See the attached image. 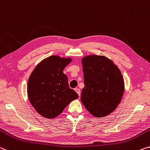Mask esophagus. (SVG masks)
Segmentation results:
<instances>
[{
    "label": "esophagus",
    "instance_id": "34e87169",
    "mask_svg": "<svg viewBox=\"0 0 150 150\" xmlns=\"http://www.w3.org/2000/svg\"><path fill=\"white\" fill-rule=\"evenodd\" d=\"M75 91L77 92V94L79 95V96H80V90L79 88H75Z\"/></svg>",
    "mask_w": 150,
    "mask_h": 150
}]
</instances>
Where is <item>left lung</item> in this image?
Returning <instances> with one entry per match:
<instances>
[{
	"instance_id": "obj_1",
	"label": "left lung",
	"mask_w": 150,
	"mask_h": 150,
	"mask_svg": "<svg viewBox=\"0 0 150 150\" xmlns=\"http://www.w3.org/2000/svg\"><path fill=\"white\" fill-rule=\"evenodd\" d=\"M84 87L81 101L95 117L107 116L116 108L124 90L121 72L105 56L91 55L82 58Z\"/></svg>"
}]
</instances>
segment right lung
Instances as JSON below:
<instances>
[{"label":"right lung","instance_id":"right-lung-1","mask_svg":"<svg viewBox=\"0 0 150 150\" xmlns=\"http://www.w3.org/2000/svg\"><path fill=\"white\" fill-rule=\"evenodd\" d=\"M70 58L51 56L34 68L28 79L27 93L31 104L38 114L54 118L78 95L69 87L68 78L63 73Z\"/></svg>","mask_w":150,"mask_h":150}]
</instances>
